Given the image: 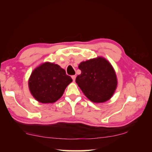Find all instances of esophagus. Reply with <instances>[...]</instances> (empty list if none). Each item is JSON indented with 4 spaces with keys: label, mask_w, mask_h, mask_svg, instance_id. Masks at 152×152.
<instances>
[{
    "label": "esophagus",
    "mask_w": 152,
    "mask_h": 152,
    "mask_svg": "<svg viewBox=\"0 0 152 152\" xmlns=\"http://www.w3.org/2000/svg\"><path fill=\"white\" fill-rule=\"evenodd\" d=\"M71 77H72V79H73V81H75V78H76V75H73Z\"/></svg>",
    "instance_id": "1"
}]
</instances>
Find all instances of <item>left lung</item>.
Masks as SVG:
<instances>
[{
	"mask_svg": "<svg viewBox=\"0 0 152 152\" xmlns=\"http://www.w3.org/2000/svg\"><path fill=\"white\" fill-rule=\"evenodd\" d=\"M81 73L76 83L84 95L94 103H103L110 99L118 86L115 71L109 61L102 57L80 63Z\"/></svg>",
	"mask_w": 152,
	"mask_h": 152,
	"instance_id": "obj_1",
	"label": "left lung"
}]
</instances>
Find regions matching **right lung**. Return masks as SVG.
Wrapping results in <instances>:
<instances>
[{
    "label": "right lung",
    "instance_id": "1",
    "mask_svg": "<svg viewBox=\"0 0 152 152\" xmlns=\"http://www.w3.org/2000/svg\"><path fill=\"white\" fill-rule=\"evenodd\" d=\"M73 81L65 69L53 63L45 62L32 72L28 79L31 95L39 102L53 103L62 96L66 87Z\"/></svg>",
    "mask_w": 152,
    "mask_h": 152
}]
</instances>
